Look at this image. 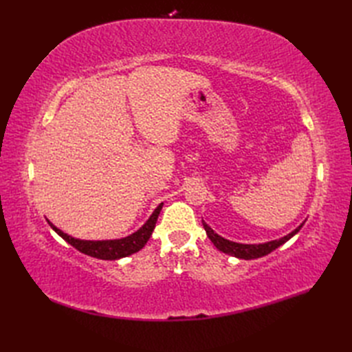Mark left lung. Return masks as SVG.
I'll return each instance as SVG.
<instances>
[{
  "label": "left lung",
  "instance_id": "obj_1",
  "mask_svg": "<svg viewBox=\"0 0 352 352\" xmlns=\"http://www.w3.org/2000/svg\"><path fill=\"white\" fill-rule=\"evenodd\" d=\"M305 221H302L300 226H298L295 230H292L291 233H287L283 238L279 239H274V241H269V242H264V243H239V242H233L229 241L226 238L220 236L219 233H216L212 230L207 223L202 220V226H204L206 232H207V236L210 238V241L214 243V247L225 252L228 255H232V257H236V258H242V260H254V258H260L264 257V255L270 254L272 251H274L276 248H279L280 245H283L285 242L289 241L292 236H295L300 229L302 228Z\"/></svg>",
  "mask_w": 352,
  "mask_h": 352
}]
</instances>
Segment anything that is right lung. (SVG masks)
I'll return each mask as SVG.
<instances>
[{
    "mask_svg": "<svg viewBox=\"0 0 352 352\" xmlns=\"http://www.w3.org/2000/svg\"><path fill=\"white\" fill-rule=\"evenodd\" d=\"M163 208V202L158 204L157 208L153 211V214L150 216L144 225L133 232L132 235L124 236L120 239H104V241H85V239H78L73 238L67 233L58 229L57 226L52 225V223L47 219L48 225L51 229L54 230L57 235H60L63 239H65L67 243H70L72 247L76 248L78 251L89 255V257L98 258V260H120L123 257H127V255H132L142 250L145 247V243L150 239L153 235V230L155 228V223L158 219L160 211Z\"/></svg>",
    "mask_w": 352,
    "mask_h": 352,
    "instance_id": "1",
    "label": "right lung"
}]
</instances>
